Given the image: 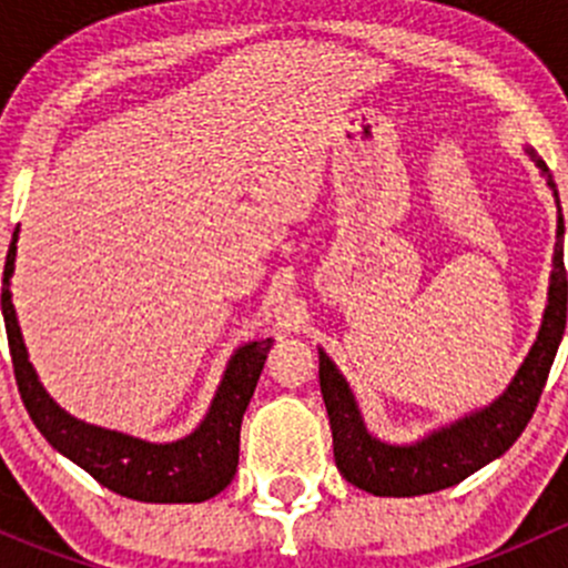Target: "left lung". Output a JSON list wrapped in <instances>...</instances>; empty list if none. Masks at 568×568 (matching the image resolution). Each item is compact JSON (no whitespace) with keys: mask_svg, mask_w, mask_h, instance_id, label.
<instances>
[{"mask_svg":"<svg viewBox=\"0 0 568 568\" xmlns=\"http://www.w3.org/2000/svg\"><path fill=\"white\" fill-rule=\"evenodd\" d=\"M532 162L541 173L547 164L532 153ZM549 189L558 197L555 181L547 175ZM564 214H558V244H555V268L549 283V302L544 311L541 332L532 343L530 354L525 357L523 368L514 376L508 390L491 406L475 412L454 423L450 428L432 434L423 443L395 448L365 432L354 395L348 390L341 371L332 365L324 352H318V379L324 395L326 415L332 428V450L335 464L348 484L371 491L379 497H415L428 491L448 489L459 480L473 475L484 464L506 454L536 412L544 385H547L549 368H552L555 352L566 329V266H564Z\"/></svg>","mask_w":568,"mask_h":568,"instance_id":"8db88e82","label":"left lung"}]
</instances>
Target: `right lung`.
Instances as JSON below:
<instances>
[{"mask_svg":"<svg viewBox=\"0 0 568 568\" xmlns=\"http://www.w3.org/2000/svg\"><path fill=\"white\" fill-rule=\"evenodd\" d=\"M16 242H10L8 261L2 274V316L8 329L10 357H13L16 385L21 400L30 412L38 432L49 439L51 448L60 450L79 467L88 469L101 486L114 495L131 497L140 503H203L220 495L233 480L239 467V434L242 417L255 393L257 376L263 371L272 341L247 343L231 359L216 390L209 415L194 434L170 445H151L125 434L88 426L68 412H62L40 387L36 371L27 359L19 321L10 302V274H13Z\"/></svg>","mask_w":568,"mask_h":568,"instance_id":"obj_1","label":"right lung"}]
</instances>
